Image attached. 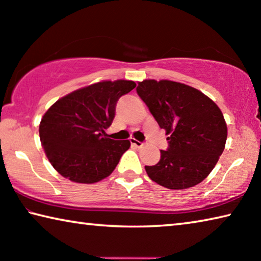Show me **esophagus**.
<instances>
[{"label": "esophagus", "instance_id": "esophagus-1", "mask_svg": "<svg viewBox=\"0 0 261 261\" xmlns=\"http://www.w3.org/2000/svg\"><path fill=\"white\" fill-rule=\"evenodd\" d=\"M131 144L134 145V146H136V147H141L143 146V143H141V141H139V140H136V139H134V138H131Z\"/></svg>", "mask_w": 261, "mask_h": 261}]
</instances>
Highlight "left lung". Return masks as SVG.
Here are the masks:
<instances>
[{
    "label": "left lung",
    "mask_w": 261,
    "mask_h": 261,
    "mask_svg": "<svg viewBox=\"0 0 261 261\" xmlns=\"http://www.w3.org/2000/svg\"><path fill=\"white\" fill-rule=\"evenodd\" d=\"M137 93L168 135L160 161L145 166L148 177L171 190L202 182L226 145L227 124L220 108L200 91L171 81H143Z\"/></svg>",
    "instance_id": "8db88e82"
}]
</instances>
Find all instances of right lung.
Returning <instances> with one entry per match:
<instances>
[{
	"mask_svg": "<svg viewBox=\"0 0 261 261\" xmlns=\"http://www.w3.org/2000/svg\"><path fill=\"white\" fill-rule=\"evenodd\" d=\"M136 87L132 81H105L79 88L47 110L39 126L48 160L63 177L96 183L113 173L129 140H114L112 125L118 99Z\"/></svg>",
	"mask_w": 261,
	"mask_h": 261,
	"instance_id": "add662e5",
	"label": "right lung"
}]
</instances>
